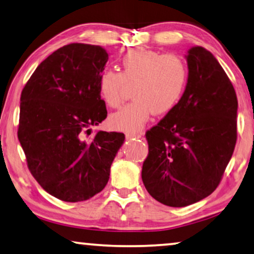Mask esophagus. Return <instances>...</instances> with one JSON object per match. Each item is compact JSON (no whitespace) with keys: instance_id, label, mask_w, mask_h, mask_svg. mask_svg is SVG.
I'll list each match as a JSON object with an SVG mask.
<instances>
[{"instance_id":"34e87169","label":"esophagus","mask_w":254,"mask_h":254,"mask_svg":"<svg viewBox=\"0 0 254 254\" xmlns=\"http://www.w3.org/2000/svg\"><path fill=\"white\" fill-rule=\"evenodd\" d=\"M127 139H131V138H141L142 137V133H140V132H127V133L126 134Z\"/></svg>"}]
</instances>
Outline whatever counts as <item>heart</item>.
Returning <instances> with one entry per match:
<instances>
[{
    "label": "heart",
    "mask_w": 254,
    "mask_h": 254,
    "mask_svg": "<svg viewBox=\"0 0 254 254\" xmlns=\"http://www.w3.org/2000/svg\"><path fill=\"white\" fill-rule=\"evenodd\" d=\"M122 71L103 70L99 77V93L112 108L124 101L127 86H132L130 103L110 116L113 127L137 131L153 113H169L180 102L187 88L190 71L180 55L134 48L121 59Z\"/></svg>",
    "instance_id": "obj_1"
}]
</instances>
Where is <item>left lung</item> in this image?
Returning a JSON list of instances; mask_svg holds the SVG:
<instances>
[{
    "mask_svg": "<svg viewBox=\"0 0 254 254\" xmlns=\"http://www.w3.org/2000/svg\"><path fill=\"white\" fill-rule=\"evenodd\" d=\"M180 102L146 132L148 155L141 178L163 205L184 207L219 187L237 140V96L212 53L193 47Z\"/></svg>",
    "mask_w": 254,
    "mask_h": 254,
    "instance_id": "1",
    "label": "left lung"
}]
</instances>
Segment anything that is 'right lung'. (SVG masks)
I'll return each mask as SVG.
<instances>
[{"instance_id":"add662e5","label":"right lung","mask_w":254,"mask_h":254,"mask_svg":"<svg viewBox=\"0 0 254 254\" xmlns=\"http://www.w3.org/2000/svg\"><path fill=\"white\" fill-rule=\"evenodd\" d=\"M107 61L100 46H63L39 64L21 91L17 133L28 170L63 201H84L105 189L126 138L99 131L85 139L107 117L99 93Z\"/></svg>"}]
</instances>
